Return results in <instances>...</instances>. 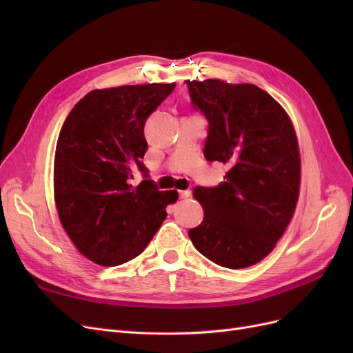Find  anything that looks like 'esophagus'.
I'll list each match as a JSON object with an SVG mask.
<instances>
[{"label": "esophagus", "mask_w": 353, "mask_h": 353, "mask_svg": "<svg viewBox=\"0 0 353 353\" xmlns=\"http://www.w3.org/2000/svg\"><path fill=\"white\" fill-rule=\"evenodd\" d=\"M190 196H191V191H190V190L179 191V199H188Z\"/></svg>", "instance_id": "esophagus-1"}]
</instances>
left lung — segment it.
Here are the masks:
<instances>
[{
  "label": "left lung",
  "instance_id": "left-lung-1",
  "mask_svg": "<svg viewBox=\"0 0 353 353\" xmlns=\"http://www.w3.org/2000/svg\"><path fill=\"white\" fill-rule=\"evenodd\" d=\"M185 83L191 104L209 123L203 154L230 168L219 185L193 190L205 216L188 236L209 261L248 268L271 253L293 216L301 183L293 125L256 85Z\"/></svg>",
  "mask_w": 353,
  "mask_h": 353
}]
</instances>
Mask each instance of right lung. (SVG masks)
<instances>
[{
    "label": "right lung",
    "instance_id": "add662e5",
    "mask_svg": "<svg viewBox=\"0 0 353 353\" xmlns=\"http://www.w3.org/2000/svg\"><path fill=\"white\" fill-rule=\"evenodd\" d=\"M175 83L94 90L70 110L57 140L54 197L63 228L90 261L134 259L166 219L178 193L160 191L141 162L144 125ZM135 170L145 179L130 184Z\"/></svg>",
    "mask_w": 353,
    "mask_h": 353
}]
</instances>
